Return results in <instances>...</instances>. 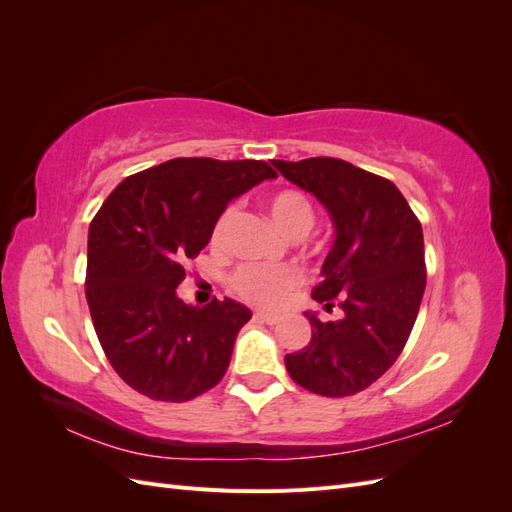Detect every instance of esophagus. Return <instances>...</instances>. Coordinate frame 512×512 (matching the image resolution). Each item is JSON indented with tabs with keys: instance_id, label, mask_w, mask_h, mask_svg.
I'll list each match as a JSON object with an SVG mask.
<instances>
[{
	"instance_id": "34e87169",
	"label": "esophagus",
	"mask_w": 512,
	"mask_h": 512,
	"mask_svg": "<svg viewBox=\"0 0 512 512\" xmlns=\"http://www.w3.org/2000/svg\"><path fill=\"white\" fill-rule=\"evenodd\" d=\"M254 318L260 320V322H267V324H275L277 320H280V316L273 314V312H265V309H258V312L254 314Z\"/></svg>"
}]
</instances>
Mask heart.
Returning a JSON list of instances; mask_svg holds the SVG:
<instances>
[{"label": "heart", "mask_w": 512, "mask_h": 512, "mask_svg": "<svg viewBox=\"0 0 512 512\" xmlns=\"http://www.w3.org/2000/svg\"><path fill=\"white\" fill-rule=\"evenodd\" d=\"M271 220L280 228L284 235H294V232H307L314 226V209L309 200L294 190L277 192L267 203ZM230 222V211H224L222 218L215 222L211 241L213 245L222 243L226 228ZM303 273L294 267H267V265H243L232 275V288L245 301L256 305H277L286 294L299 286Z\"/></svg>", "instance_id": "heart-1"}]
</instances>
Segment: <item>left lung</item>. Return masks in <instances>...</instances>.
I'll list each match as a JSON object with an SVG mask.
<instances>
[{
    "label": "left lung",
    "mask_w": 512,
    "mask_h": 512,
    "mask_svg": "<svg viewBox=\"0 0 512 512\" xmlns=\"http://www.w3.org/2000/svg\"><path fill=\"white\" fill-rule=\"evenodd\" d=\"M301 190L316 196L335 228L312 297L344 316L312 324L309 344L286 354L290 378L324 397L354 395L376 382L404 350L425 292L423 228L389 179L337 158L271 160Z\"/></svg>",
    "instance_id": "8db88e82"
}]
</instances>
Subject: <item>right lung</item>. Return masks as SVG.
Here are the masks:
<instances>
[{"label":"right lung","instance_id":"1","mask_svg":"<svg viewBox=\"0 0 512 512\" xmlns=\"http://www.w3.org/2000/svg\"><path fill=\"white\" fill-rule=\"evenodd\" d=\"M275 170L260 160L177 158L123 179L89 226L87 303L100 344L134 391L188 401L226 374L245 305H188L185 262L209 243L230 200Z\"/></svg>","mask_w":512,"mask_h":512}]
</instances>
